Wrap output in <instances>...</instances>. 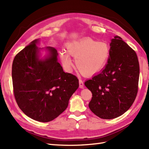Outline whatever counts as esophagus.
<instances>
[{
  "instance_id": "34e87169",
  "label": "esophagus",
  "mask_w": 149,
  "mask_h": 149,
  "mask_svg": "<svg viewBox=\"0 0 149 149\" xmlns=\"http://www.w3.org/2000/svg\"><path fill=\"white\" fill-rule=\"evenodd\" d=\"M79 87L80 88H83L84 87V82L82 79H80L79 81Z\"/></svg>"
}]
</instances>
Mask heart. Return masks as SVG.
I'll list each match as a JSON object with an SVG mask.
<instances>
[{"label": "heart", "mask_w": 149, "mask_h": 149, "mask_svg": "<svg viewBox=\"0 0 149 149\" xmlns=\"http://www.w3.org/2000/svg\"><path fill=\"white\" fill-rule=\"evenodd\" d=\"M67 50L75 58V65L79 72L91 75L98 72L104 65L109 55V48L104 42H99L91 38H84L68 44ZM60 58L63 67L70 70L72 65L69 54L62 50Z\"/></svg>", "instance_id": "obj_1"}]
</instances>
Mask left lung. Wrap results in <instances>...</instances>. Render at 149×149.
Wrapping results in <instances>:
<instances>
[{"mask_svg": "<svg viewBox=\"0 0 149 149\" xmlns=\"http://www.w3.org/2000/svg\"><path fill=\"white\" fill-rule=\"evenodd\" d=\"M110 47L105 67L84 83L93 94L89 103L91 111L108 120L131 107L138 93L140 74L136 52L120 36H114Z\"/></svg>", "mask_w": 149, "mask_h": 149, "instance_id": "obj_1", "label": "left lung"}]
</instances>
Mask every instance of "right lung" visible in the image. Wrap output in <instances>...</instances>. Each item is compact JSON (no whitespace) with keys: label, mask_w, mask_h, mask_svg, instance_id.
Returning <instances> with one entry per match:
<instances>
[{"label":"right lung","mask_w":149,"mask_h":149,"mask_svg":"<svg viewBox=\"0 0 149 149\" xmlns=\"http://www.w3.org/2000/svg\"><path fill=\"white\" fill-rule=\"evenodd\" d=\"M33 41L14 57L12 66L13 93L26 115L40 122L54 120L67 108L72 95L79 87L75 75L65 73L57 62L58 53H50L44 60L38 58V49Z\"/></svg>","instance_id":"add662e5"}]
</instances>
